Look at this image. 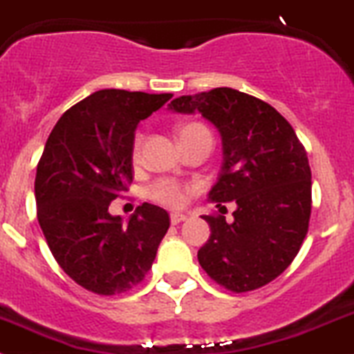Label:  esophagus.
<instances>
[{"label":"esophagus","mask_w":354,"mask_h":354,"mask_svg":"<svg viewBox=\"0 0 354 354\" xmlns=\"http://www.w3.org/2000/svg\"><path fill=\"white\" fill-rule=\"evenodd\" d=\"M185 220H187V216L183 213H171V223L173 225H178V223L185 222Z\"/></svg>","instance_id":"obj_1"}]
</instances>
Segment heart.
Segmentation results:
<instances>
[{"label": "heart", "instance_id": "heart-1", "mask_svg": "<svg viewBox=\"0 0 354 354\" xmlns=\"http://www.w3.org/2000/svg\"><path fill=\"white\" fill-rule=\"evenodd\" d=\"M192 127H201V125H196V124L185 125V127L180 129V132ZM140 148H141V136H138L136 141H134V148H132V155H134V158L140 157ZM147 194L151 201H155V203L164 204V206H171V207H180L183 206L185 201H187L188 188L183 187L181 183H178V181L169 180V178H164V180H158L155 181V183H151L150 187H148Z\"/></svg>", "mask_w": 354, "mask_h": 354}]
</instances>
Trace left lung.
Instances as JSON below:
<instances>
[{
  "label": "left lung",
  "mask_w": 354,
  "mask_h": 354,
  "mask_svg": "<svg viewBox=\"0 0 354 354\" xmlns=\"http://www.w3.org/2000/svg\"><path fill=\"white\" fill-rule=\"evenodd\" d=\"M169 110L201 113L222 138L223 162L207 194L220 211L236 203L234 220L204 214L211 236L197 253L218 285L252 292L276 279L299 253L311 216V167L292 125L270 104L218 87L180 95Z\"/></svg>",
  "instance_id": "1"
}]
</instances>
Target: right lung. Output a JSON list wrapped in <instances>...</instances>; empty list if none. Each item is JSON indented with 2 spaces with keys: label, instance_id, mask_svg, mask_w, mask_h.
Segmentation results:
<instances>
[{
  "label": "right lung",
  "instance_id": "obj_1",
  "mask_svg": "<svg viewBox=\"0 0 354 354\" xmlns=\"http://www.w3.org/2000/svg\"><path fill=\"white\" fill-rule=\"evenodd\" d=\"M173 94L102 88L64 111L35 180L38 222L73 281L97 295L134 288L169 229L166 209L143 203L129 222L110 214L132 181L134 131Z\"/></svg>",
  "mask_w": 354,
  "mask_h": 354
}]
</instances>
